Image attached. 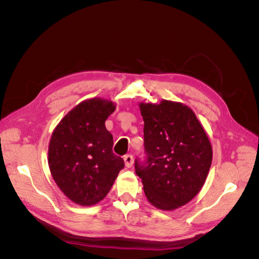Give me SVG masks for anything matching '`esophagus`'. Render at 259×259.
<instances>
[{
  "label": "esophagus",
  "instance_id": "34e87169",
  "mask_svg": "<svg viewBox=\"0 0 259 259\" xmlns=\"http://www.w3.org/2000/svg\"><path fill=\"white\" fill-rule=\"evenodd\" d=\"M124 163L126 167H132L133 164H134V158H133L132 154H126L124 156Z\"/></svg>",
  "mask_w": 259,
  "mask_h": 259
}]
</instances>
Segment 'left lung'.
<instances>
[{
    "instance_id": "left-lung-1",
    "label": "left lung",
    "mask_w": 259,
    "mask_h": 259,
    "mask_svg": "<svg viewBox=\"0 0 259 259\" xmlns=\"http://www.w3.org/2000/svg\"><path fill=\"white\" fill-rule=\"evenodd\" d=\"M145 122L146 165L135 162L148 201L162 210L190 202L204 185L213 159L206 133L188 106L163 99L139 103Z\"/></svg>"
}]
</instances>
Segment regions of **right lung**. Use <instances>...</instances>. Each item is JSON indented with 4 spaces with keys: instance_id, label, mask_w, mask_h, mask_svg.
Wrapping results in <instances>:
<instances>
[{
    "instance_id": "add662e5",
    "label": "right lung",
    "mask_w": 259,
    "mask_h": 259,
    "mask_svg": "<svg viewBox=\"0 0 259 259\" xmlns=\"http://www.w3.org/2000/svg\"><path fill=\"white\" fill-rule=\"evenodd\" d=\"M109 99L94 97L71 109L53 131L49 166L59 189L73 203L92 206L110 191L124 161L112 152L105 122L115 110Z\"/></svg>"
}]
</instances>
